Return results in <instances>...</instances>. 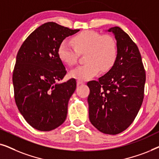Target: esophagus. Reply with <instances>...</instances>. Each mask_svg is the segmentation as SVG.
Listing matches in <instances>:
<instances>
[{"mask_svg": "<svg viewBox=\"0 0 159 159\" xmlns=\"http://www.w3.org/2000/svg\"><path fill=\"white\" fill-rule=\"evenodd\" d=\"M84 83V82L83 81H81V80H77V84L78 86L81 85V84H83Z\"/></svg>", "mask_w": 159, "mask_h": 159, "instance_id": "34e87169", "label": "esophagus"}]
</instances>
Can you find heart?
Returning <instances> with one entry per match:
<instances>
[{"instance_id": "1", "label": "heart", "mask_w": 159, "mask_h": 159, "mask_svg": "<svg viewBox=\"0 0 159 159\" xmlns=\"http://www.w3.org/2000/svg\"><path fill=\"white\" fill-rule=\"evenodd\" d=\"M71 43L64 40L60 43L58 55L64 64L72 66L80 53H84L86 64L76 67L69 73L70 77L79 80H88L98 75L101 70H110L116 62L118 48L116 40L110 35L86 30L76 34Z\"/></svg>"}]
</instances>
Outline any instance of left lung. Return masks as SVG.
Instances as JSON below:
<instances>
[{"instance_id":"obj_1","label":"left lung","mask_w":159,"mask_h":159,"mask_svg":"<svg viewBox=\"0 0 159 159\" xmlns=\"http://www.w3.org/2000/svg\"><path fill=\"white\" fill-rule=\"evenodd\" d=\"M116 40V62L98 81L88 82L89 119L104 134H116L133 122L144 98L145 71L137 45L120 27L108 30Z\"/></svg>"}]
</instances>
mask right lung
<instances>
[{"instance_id":"1","label":"right lung","mask_w":159,"mask_h":159,"mask_svg":"<svg viewBox=\"0 0 159 159\" xmlns=\"http://www.w3.org/2000/svg\"><path fill=\"white\" fill-rule=\"evenodd\" d=\"M80 30L47 22L32 32L19 48L13 72L17 108L29 125L51 131L66 120L69 100L76 90L71 78L58 83L66 71L58 55L60 43Z\"/></svg>"}]
</instances>
